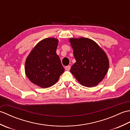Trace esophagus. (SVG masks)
<instances>
[{
	"mask_svg": "<svg viewBox=\"0 0 130 130\" xmlns=\"http://www.w3.org/2000/svg\"><path fill=\"white\" fill-rule=\"evenodd\" d=\"M70 68H71L70 65L67 66V67H65V70H68V71H69V70H70Z\"/></svg>",
	"mask_w": 130,
	"mask_h": 130,
	"instance_id": "obj_1",
	"label": "esophagus"
}]
</instances>
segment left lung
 <instances>
[{"label":"left lung","mask_w":130,"mask_h":130,"mask_svg":"<svg viewBox=\"0 0 130 130\" xmlns=\"http://www.w3.org/2000/svg\"><path fill=\"white\" fill-rule=\"evenodd\" d=\"M76 62L70 71L81 85L96 86L106 76L109 61L106 53L94 41L87 38L69 40Z\"/></svg>","instance_id":"8db88e82"}]
</instances>
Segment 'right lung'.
<instances>
[{
	"label": "right lung",
	"mask_w": 130,
	"mask_h": 130,
	"mask_svg": "<svg viewBox=\"0 0 130 130\" xmlns=\"http://www.w3.org/2000/svg\"><path fill=\"white\" fill-rule=\"evenodd\" d=\"M58 40L45 38L38 42L27 57L25 72L33 83L46 88L54 85L65 69L56 54Z\"/></svg>",
	"instance_id": "obj_1"
}]
</instances>
